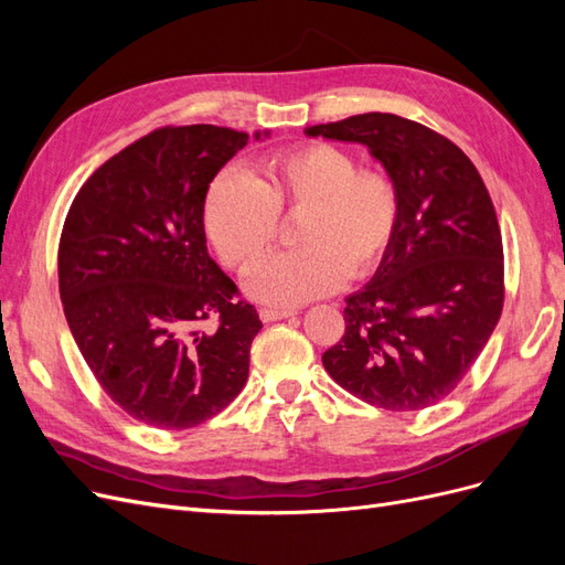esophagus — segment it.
<instances>
[{"label":"esophagus","instance_id":"1","mask_svg":"<svg viewBox=\"0 0 565 565\" xmlns=\"http://www.w3.org/2000/svg\"><path fill=\"white\" fill-rule=\"evenodd\" d=\"M295 313L297 311H292V309H262L259 318L264 322H273V320H282V318H289V316H295Z\"/></svg>","mask_w":565,"mask_h":565}]
</instances>
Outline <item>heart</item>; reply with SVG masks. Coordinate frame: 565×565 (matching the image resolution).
Listing matches in <instances>:
<instances>
[{"instance_id": "obj_1", "label": "heart", "mask_w": 565, "mask_h": 565, "mask_svg": "<svg viewBox=\"0 0 565 565\" xmlns=\"http://www.w3.org/2000/svg\"><path fill=\"white\" fill-rule=\"evenodd\" d=\"M299 249L270 256L247 278L264 303L299 306L365 278L388 252L401 218L396 183L380 169H358L351 152L306 143L266 160L254 179L226 167L202 204L204 233L235 270H249L278 237V214H297Z\"/></svg>"}]
</instances>
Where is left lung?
<instances>
[{
    "mask_svg": "<svg viewBox=\"0 0 565 565\" xmlns=\"http://www.w3.org/2000/svg\"><path fill=\"white\" fill-rule=\"evenodd\" d=\"M306 134L365 146L401 195L393 243L347 297V332L322 365L370 405L429 407L465 380L502 316L504 254L488 188L446 136L398 115H353Z\"/></svg>",
    "mask_w": 565,
    "mask_h": 565,
    "instance_id": "8db88e82",
    "label": "left lung"
}]
</instances>
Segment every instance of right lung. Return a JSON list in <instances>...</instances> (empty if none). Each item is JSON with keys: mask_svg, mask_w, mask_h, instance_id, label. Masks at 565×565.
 Wrapping results in <instances>:
<instances>
[{"mask_svg": "<svg viewBox=\"0 0 565 565\" xmlns=\"http://www.w3.org/2000/svg\"><path fill=\"white\" fill-rule=\"evenodd\" d=\"M247 141L214 125L150 131L100 164L65 216L67 328L108 396L158 429L212 419L247 382L262 320L210 256L202 221L212 179Z\"/></svg>", "mask_w": 565, "mask_h": 565, "instance_id": "right-lung-1", "label": "right lung"}]
</instances>
